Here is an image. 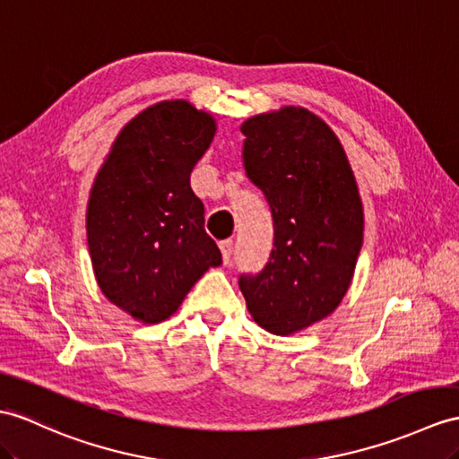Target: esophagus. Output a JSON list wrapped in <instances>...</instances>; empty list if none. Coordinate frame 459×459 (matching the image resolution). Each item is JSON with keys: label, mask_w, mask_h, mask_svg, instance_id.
Here are the masks:
<instances>
[{"label": "esophagus", "mask_w": 459, "mask_h": 459, "mask_svg": "<svg viewBox=\"0 0 459 459\" xmlns=\"http://www.w3.org/2000/svg\"><path fill=\"white\" fill-rule=\"evenodd\" d=\"M220 251H221V261L223 264H228L231 261V253H233V241L228 239V241H221L220 243Z\"/></svg>", "instance_id": "obj_1"}]
</instances>
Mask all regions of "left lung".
<instances>
[{"label": "left lung", "instance_id": "left-lung-1", "mask_svg": "<svg viewBox=\"0 0 459 459\" xmlns=\"http://www.w3.org/2000/svg\"><path fill=\"white\" fill-rule=\"evenodd\" d=\"M243 163L274 220V249L239 288L256 325L288 337L329 317L352 282L364 236L359 185L337 134L288 105L241 125Z\"/></svg>", "mask_w": 459, "mask_h": 459}]
</instances>
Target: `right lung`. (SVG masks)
Here are the masks:
<instances>
[{
	"mask_svg": "<svg viewBox=\"0 0 459 459\" xmlns=\"http://www.w3.org/2000/svg\"><path fill=\"white\" fill-rule=\"evenodd\" d=\"M216 118L160 100L118 132L87 203V245L105 298L145 325L169 319L221 255L191 188Z\"/></svg>",
	"mask_w": 459,
	"mask_h": 459,
	"instance_id": "1",
	"label": "right lung"
}]
</instances>
